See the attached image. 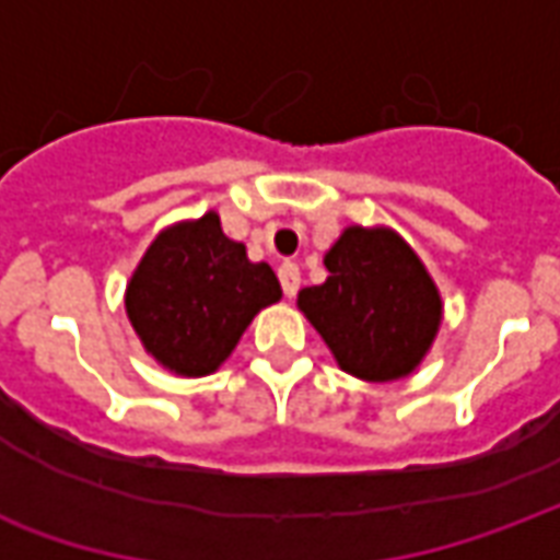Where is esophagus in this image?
<instances>
[{"instance_id":"obj_1","label":"esophagus","mask_w":560,"mask_h":560,"mask_svg":"<svg viewBox=\"0 0 560 560\" xmlns=\"http://www.w3.org/2000/svg\"><path fill=\"white\" fill-rule=\"evenodd\" d=\"M279 281H281V291L284 296H293V293L300 291V267L291 264V260H284L279 267Z\"/></svg>"}]
</instances>
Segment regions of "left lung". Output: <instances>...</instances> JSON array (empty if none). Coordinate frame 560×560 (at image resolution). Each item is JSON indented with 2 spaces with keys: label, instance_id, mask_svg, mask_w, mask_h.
Wrapping results in <instances>:
<instances>
[{
  "label": "left lung",
  "instance_id": "left-lung-1",
  "mask_svg": "<svg viewBox=\"0 0 560 560\" xmlns=\"http://www.w3.org/2000/svg\"><path fill=\"white\" fill-rule=\"evenodd\" d=\"M324 284L296 305L341 372L372 384L411 375L441 327V293L413 248L389 228H345L324 255Z\"/></svg>",
  "mask_w": 560,
  "mask_h": 560
}]
</instances>
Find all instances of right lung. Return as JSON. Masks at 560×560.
Segmentation results:
<instances>
[{
    "label": "right lung",
    "mask_w": 560,
    "mask_h": 560,
    "mask_svg": "<svg viewBox=\"0 0 560 560\" xmlns=\"http://www.w3.org/2000/svg\"><path fill=\"white\" fill-rule=\"evenodd\" d=\"M269 264H252L221 231L219 212L171 224L152 240L126 288L131 327L164 369L212 375L255 315L279 303Z\"/></svg>",
    "instance_id": "1"
}]
</instances>
